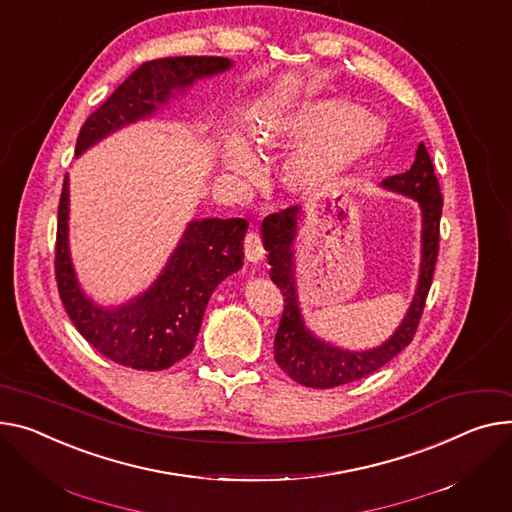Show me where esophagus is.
I'll return each mask as SVG.
<instances>
[{
    "mask_svg": "<svg viewBox=\"0 0 512 512\" xmlns=\"http://www.w3.org/2000/svg\"><path fill=\"white\" fill-rule=\"evenodd\" d=\"M263 255H265V251H263V245H261L259 232L249 230L247 236H245V259L249 263H259L263 259Z\"/></svg>",
    "mask_w": 512,
    "mask_h": 512,
    "instance_id": "34e87169",
    "label": "esophagus"
}]
</instances>
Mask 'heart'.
<instances>
[{"label":"heart","mask_w":512,"mask_h":512,"mask_svg":"<svg viewBox=\"0 0 512 512\" xmlns=\"http://www.w3.org/2000/svg\"><path fill=\"white\" fill-rule=\"evenodd\" d=\"M253 138L269 150L300 146L284 162L280 181L292 195L313 197L333 191L379 152L387 140V123L348 98L327 96L269 111L255 125ZM222 164L234 177H251L259 168L253 148L238 131L226 135Z\"/></svg>","instance_id":"heart-1"}]
</instances>
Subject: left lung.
Returning a JSON list of instances; mask_svg holds the SVG:
<instances>
[{
    "mask_svg": "<svg viewBox=\"0 0 512 512\" xmlns=\"http://www.w3.org/2000/svg\"><path fill=\"white\" fill-rule=\"evenodd\" d=\"M381 187L418 201L422 216V249L414 298L393 335H389V339H385L377 348L348 350L327 342V339L306 327L298 300L294 249L300 224L304 222L302 208L292 206L280 214H271L261 224V241L271 265L269 278L282 290L284 296V313L274 339V356L288 377L304 387L331 389L358 381L385 366L405 346H410L414 339L432 284L438 255V226L442 214V195L426 146H418L416 160L410 170H405L403 175L385 179Z\"/></svg>",
    "mask_w": 512,
    "mask_h": 512,
    "instance_id": "obj_1",
    "label": "left lung"
}]
</instances>
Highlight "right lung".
<instances>
[{"mask_svg": "<svg viewBox=\"0 0 512 512\" xmlns=\"http://www.w3.org/2000/svg\"><path fill=\"white\" fill-rule=\"evenodd\" d=\"M226 57H164L142 63L80 129L76 158L111 133L146 121L195 82L228 72ZM243 218L191 220L158 278L121 304H98L78 280L70 253V177L57 212L55 276L67 315L102 356L135 368L164 370L191 354L216 286L243 267Z\"/></svg>", "mask_w": 512, "mask_h": 512, "instance_id": "right-lung-1", "label": "right lung"}]
</instances>
